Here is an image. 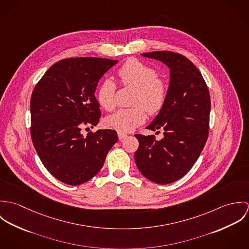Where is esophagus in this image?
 <instances>
[{"mask_svg": "<svg viewBox=\"0 0 249 249\" xmlns=\"http://www.w3.org/2000/svg\"><path fill=\"white\" fill-rule=\"evenodd\" d=\"M118 137H119V140H123V139L126 138V137H127V135H126L125 133H122V132H119V133H118Z\"/></svg>", "mask_w": 249, "mask_h": 249, "instance_id": "obj_1", "label": "esophagus"}]
</instances>
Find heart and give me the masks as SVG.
Returning <instances> with one entry per match:
<instances>
[{"instance_id":"obj_1","label":"heart","mask_w":249,"mask_h":249,"mask_svg":"<svg viewBox=\"0 0 249 249\" xmlns=\"http://www.w3.org/2000/svg\"><path fill=\"white\" fill-rule=\"evenodd\" d=\"M117 74L123 85L135 88L132 99L134 107L118 110L107 117L105 124L119 132H129L144 122V109L149 114H155L162 109L167 99L168 87L157 76L153 67L135 58L125 61ZM116 89L115 82L109 78L105 79L98 89V103L107 111H112L116 107Z\"/></svg>"}]
</instances>
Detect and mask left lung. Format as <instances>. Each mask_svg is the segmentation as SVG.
<instances>
[{
    "mask_svg": "<svg viewBox=\"0 0 249 249\" xmlns=\"http://www.w3.org/2000/svg\"><path fill=\"white\" fill-rule=\"evenodd\" d=\"M170 69V84L164 107L146 126L164 129V137L135 134L139 147L134 158L144 178L169 184L183 178L199 157L208 138L211 100L202 74L182 54L162 51L142 53ZM159 132V131H157Z\"/></svg>",
    "mask_w": 249,
    "mask_h": 249,
    "instance_id": "8db88e82",
    "label": "left lung"
}]
</instances>
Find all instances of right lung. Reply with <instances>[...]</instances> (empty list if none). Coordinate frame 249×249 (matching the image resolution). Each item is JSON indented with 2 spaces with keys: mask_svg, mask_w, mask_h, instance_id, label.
I'll return each mask as SVG.
<instances>
[{
  "mask_svg": "<svg viewBox=\"0 0 249 249\" xmlns=\"http://www.w3.org/2000/svg\"><path fill=\"white\" fill-rule=\"evenodd\" d=\"M118 60L76 57L60 60L44 73L31 99V134L45 168L59 181L80 185L103 168L118 141L112 129L89 132L101 118L95 97L99 80Z\"/></svg>",
  "mask_w": 249,
  "mask_h": 249,
  "instance_id": "1",
  "label": "right lung"
}]
</instances>
